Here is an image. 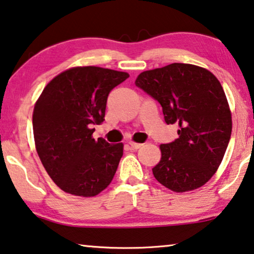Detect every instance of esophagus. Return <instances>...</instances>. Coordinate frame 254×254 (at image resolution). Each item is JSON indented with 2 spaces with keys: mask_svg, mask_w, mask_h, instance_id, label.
Listing matches in <instances>:
<instances>
[{
  "mask_svg": "<svg viewBox=\"0 0 254 254\" xmlns=\"http://www.w3.org/2000/svg\"><path fill=\"white\" fill-rule=\"evenodd\" d=\"M128 143H130V146H131L133 149H139L140 147L142 146V143H137V142H133V141H130Z\"/></svg>",
  "mask_w": 254,
  "mask_h": 254,
  "instance_id": "obj_1",
  "label": "esophagus"
}]
</instances>
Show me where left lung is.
<instances>
[{
  "label": "left lung",
  "instance_id": "obj_1",
  "mask_svg": "<svg viewBox=\"0 0 254 254\" xmlns=\"http://www.w3.org/2000/svg\"><path fill=\"white\" fill-rule=\"evenodd\" d=\"M135 85L160 103L166 124L180 127L175 141L160 147L155 179L177 192L203 186L218 170L232 134L220 82L202 67L175 63L142 71Z\"/></svg>",
  "mask_w": 254,
  "mask_h": 254
}]
</instances>
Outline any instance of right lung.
Here are the masks:
<instances>
[{"label": "right lung", "mask_w": 254, "mask_h": 254, "mask_svg": "<svg viewBox=\"0 0 254 254\" xmlns=\"http://www.w3.org/2000/svg\"><path fill=\"white\" fill-rule=\"evenodd\" d=\"M127 73L86 66L63 71L45 86L33 113L40 160L64 191L91 197L107 188L123 156V143L94 140L111 91Z\"/></svg>", "instance_id": "right-lung-1"}]
</instances>
